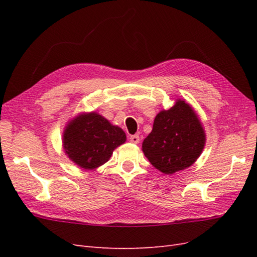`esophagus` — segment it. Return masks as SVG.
<instances>
[{"label": "esophagus", "mask_w": 257, "mask_h": 257, "mask_svg": "<svg viewBox=\"0 0 257 257\" xmlns=\"http://www.w3.org/2000/svg\"><path fill=\"white\" fill-rule=\"evenodd\" d=\"M130 139H131V143H132V144H138V143H139V136H138V135L131 136Z\"/></svg>", "instance_id": "34e87169"}]
</instances>
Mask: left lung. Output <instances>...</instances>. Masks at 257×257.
Listing matches in <instances>:
<instances>
[{
  "instance_id": "1",
  "label": "left lung",
  "mask_w": 257,
  "mask_h": 257,
  "mask_svg": "<svg viewBox=\"0 0 257 257\" xmlns=\"http://www.w3.org/2000/svg\"><path fill=\"white\" fill-rule=\"evenodd\" d=\"M206 144V133L198 114L185 99L161 110L153 128L143 143L145 157L161 173L173 175L197 161Z\"/></svg>"
}]
</instances>
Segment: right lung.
I'll return each mask as SVG.
<instances>
[{
  "label": "right lung",
  "mask_w": 257,
  "mask_h": 257,
  "mask_svg": "<svg viewBox=\"0 0 257 257\" xmlns=\"http://www.w3.org/2000/svg\"><path fill=\"white\" fill-rule=\"evenodd\" d=\"M126 142L124 131L95 111L78 113L62 135L66 157L80 168L92 170L109 161L112 152Z\"/></svg>",
  "instance_id": "add662e5"
}]
</instances>
